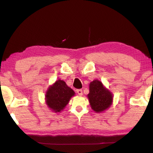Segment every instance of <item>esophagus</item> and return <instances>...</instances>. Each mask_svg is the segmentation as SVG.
I'll list each match as a JSON object with an SVG mask.
<instances>
[{
	"label": "esophagus",
	"mask_w": 153,
	"mask_h": 153,
	"mask_svg": "<svg viewBox=\"0 0 153 153\" xmlns=\"http://www.w3.org/2000/svg\"><path fill=\"white\" fill-rule=\"evenodd\" d=\"M77 94H78L79 95H82V94H83V91H82V89H77Z\"/></svg>",
	"instance_id": "1"
}]
</instances>
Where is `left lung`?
Returning a JSON list of instances; mask_svg holds the SVG:
<instances>
[{
	"label": "left lung",
	"instance_id": "obj_1",
	"mask_svg": "<svg viewBox=\"0 0 153 153\" xmlns=\"http://www.w3.org/2000/svg\"><path fill=\"white\" fill-rule=\"evenodd\" d=\"M87 96L92 109L97 112L106 110L112 104L111 93L105 89L102 83L98 80H94L90 83L89 93Z\"/></svg>",
	"mask_w": 153,
	"mask_h": 153
}]
</instances>
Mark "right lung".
I'll return each instance as SVG.
<instances>
[{
  "label": "right lung",
  "mask_w": 153,
  "mask_h": 153,
  "mask_svg": "<svg viewBox=\"0 0 153 153\" xmlns=\"http://www.w3.org/2000/svg\"><path fill=\"white\" fill-rule=\"evenodd\" d=\"M74 94V91L64 81L58 79L47 91V105L55 112H59L68 105Z\"/></svg>",
  "instance_id": "1"
}]
</instances>
